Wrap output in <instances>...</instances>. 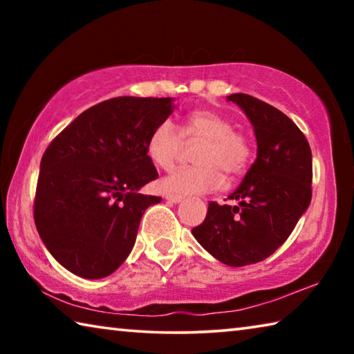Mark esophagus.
<instances>
[{"label": "esophagus", "mask_w": 354, "mask_h": 354, "mask_svg": "<svg viewBox=\"0 0 354 354\" xmlns=\"http://www.w3.org/2000/svg\"><path fill=\"white\" fill-rule=\"evenodd\" d=\"M165 200L170 201V203H175V205H178V203H181L184 198H183L181 195H171V194H169V195H165Z\"/></svg>", "instance_id": "esophagus-1"}]
</instances>
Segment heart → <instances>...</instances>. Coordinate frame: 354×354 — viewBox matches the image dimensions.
I'll return each mask as SVG.
<instances>
[{
    "mask_svg": "<svg viewBox=\"0 0 354 354\" xmlns=\"http://www.w3.org/2000/svg\"><path fill=\"white\" fill-rule=\"evenodd\" d=\"M183 137L205 140V145L196 154L198 167L176 169L160 181V187L169 194L194 195L217 190L223 185L220 169L234 176L250 162L251 148L247 137L234 131V124L226 117L206 109L190 112L184 118L181 133L170 120L160 122L147 140L149 159L160 169L170 170L183 148Z\"/></svg>",
    "mask_w": 354,
    "mask_h": 354,
    "instance_id": "b5f03b06",
    "label": "heart"
}]
</instances>
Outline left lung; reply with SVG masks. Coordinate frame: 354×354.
Listing matches in <instances>:
<instances>
[{
    "label": "left lung",
    "instance_id": "1",
    "mask_svg": "<svg viewBox=\"0 0 354 354\" xmlns=\"http://www.w3.org/2000/svg\"><path fill=\"white\" fill-rule=\"evenodd\" d=\"M226 100L241 107L253 127L256 160L227 196L239 205L209 203L205 221L192 234L215 259L243 267L273 254L306 212L313 196V153L297 124L277 107L245 93Z\"/></svg>",
    "mask_w": 354,
    "mask_h": 354
}]
</instances>
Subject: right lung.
<instances>
[{"mask_svg": "<svg viewBox=\"0 0 354 354\" xmlns=\"http://www.w3.org/2000/svg\"><path fill=\"white\" fill-rule=\"evenodd\" d=\"M173 109V98L107 100L77 115L46 148L34 220L68 272L106 278L129 256L143 212L162 200L139 194L158 178L147 140Z\"/></svg>", "mask_w": 354, "mask_h": 354, "instance_id": "obj_1", "label": "right lung"}]
</instances>
